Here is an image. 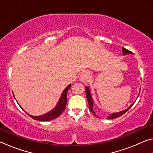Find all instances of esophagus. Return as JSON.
<instances>
[{"label": "esophagus", "instance_id": "34e87169", "mask_svg": "<svg viewBox=\"0 0 153 153\" xmlns=\"http://www.w3.org/2000/svg\"><path fill=\"white\" fill-rule=\"evenodd\" d=\"M90 73L88 71H84L79 76V81L82 82H86L90 77Z\"/></svg>", "mask_w": 153, "mask_h": 153}]
</instances>
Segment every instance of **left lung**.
<instances>
[{
    "instance_id": "8db88e82",
    "label": "left lung",
    "mask_w": 153,
    "mask_h": 153,
    "mask_svg": "<svg viewBox=\"0 0 153 153\" xmlns=\"http://www.w3.org/2000/svg\"><path fill=\"white\" fill-rule=\"evenodd\" d=\"M122 52H123V55H129V54H133V53H131V51H129L128 50H127L126 48H122ZM85 90H86V98H87V100H88V105H89V109L90 111H91V112L93 113V115H94L95 117H97V115H96L95 112L93 110V104H94V100H93V98L92 97V94H91V92H90V88L89 86H86L85 87ZM140 91H139V94L138 95V97H137L136 99L138 98V96L140 94ZM136 102V100L134 101L132 104H131L129 105V107L128 108H126V109H124L123 111H119V112H116V113H112L111 114L110 116H108L107 117V120H111V119H115V118H117L119 117H120L122 115H123L124 113L126 112H127L129 108H130L131 107H132L133 105L134 104V102Z\"/></svg>"
}]
</instances>
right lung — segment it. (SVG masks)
Masks as SVG:
<instances>
[{
  "mask_svg": "<svg viewBox=\"0 0 153 153\" xmlns=\"http://www.w3.org/2000/svg\"><path fill=\"white\" fill-rule=\"evenodd\" d=\"M71 84H69L68 86H67L63 90V92L61 93L60 98H59V101H58L57 103H56V105L55 107V108H53V109L51 110L50 111H48V112L43 114V115H42L33 116V115H30V114H28L26 112V111H25L24 109V108L21 107V106L19 104H18V105H19V107L22 108V109L24 110L25 112L30 116V117H31L32 119H33V120H37V121H48L53 120H54V119H56V117H58L63 112L65 108L66 104H67V91H68V90L69 89V88L71 87ZM13 97H14L15 99L14 94H13ZM15 100H16V99H15ZM16 101H17V100H16Z\"/></svg>",
  "mask_w": 153,
  "mask_h": 153,
  "instance_id": "obj_1",
  "label": "right lung"
}]
</instances>
